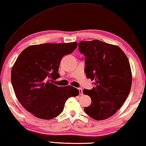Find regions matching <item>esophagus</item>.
<instances>
[{
  "label": "esophagus",
  "mask_w": 146,
  "mask_h": 146,
  "mask_svg": "<svg viewBox=\"0 0 146 146\" xmlns=\"http://www.w3.org/2000/svg\"><path fill=\"white\" fill-rule=\"evenodd\" d=\"M78 90H79V94L80 95H82V88H78Z\"/></svg>",
  "instance_id": "obj_1"
}]
</instances>
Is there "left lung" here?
Returning <instances> with one entry per match:
<instances>
[{
	"label": "left lung",
	"instance_id": "8db88e82",
	"mask_svg": "<svg viewBox=\"0 0 146 146\" xmlns=\"http://www.w3.org/2000/svg\"><path fill=\"white\" fill-rule=\"evenodd\" d=\"M79 49L85 56L86 77L94 80L95 85L92 90H83L92 100L84 111L96 120H104L121 108L129 94L132 80L129 61L119 46L98 40L81 41Z\"/></svg>",
	"mask_w": 146,
	"mask_h": 146
}]
</instances>
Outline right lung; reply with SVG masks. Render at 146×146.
I'll return each instance as SVG.
<instances>
[{
  "mask_svg": "<svg viewBox=\"0 0 146 146\" xmlns=\"http://www.w3.org/2000/svg\"><path fill=\"white\" fill-rule=\"evenodd\" d=\"M77 46L75 42L32 45L21 52L12 69L15 94L26 110L39 119H52L63 111L67 100L79 95L71 86L52 83L60 77L62 58Z\"/></svg>",
  "mask_w": 146,
  "mask_h": 146,
  "instance_id": "add662e5",
  "label": "right lung"
}]
</instances>
